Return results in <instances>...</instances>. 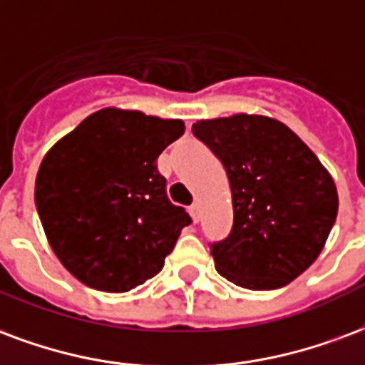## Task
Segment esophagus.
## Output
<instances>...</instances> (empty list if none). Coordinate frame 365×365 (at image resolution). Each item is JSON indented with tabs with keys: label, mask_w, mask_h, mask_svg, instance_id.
<instances>
[{
	"label": "esophagus",
	"mask_w": 365,
	"mask_h": 365,
	"mask_svg": "<svg viewBox=\"0 0 365 365\" xmlns=\"http://www.w3.org/2000/svg\"><path fill=\"white\" fill-rule=\"evenodd\" d=\"M190 215H191V218H193V222H199V205L197 203L191 205Z\"/></svg>",
	"instance_id": "obj_1"
}]
</instances>
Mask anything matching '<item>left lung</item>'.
<instances>
[{"instance_id":"8db88e82","label":"left lung","mask_w":365,"mask_h":365,"mask_svg":"<svg viewBox=\"0 0 365 365\" xmlns=\"http://www.w3.org/2000/svg\"><path fill=\"white\" fill-rule=\"evenodd\" d=\"M218 156L234 207L230 236L210 245L234 284L274 290L312 267L339 212L333 178L306 143L274 118L234 114L193 123Z\"/></svg>"}]
</instances>
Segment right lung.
I'll return each mask as SVG.
<instances>
[{
  "mask_svg": "<svg viewBox=\"0 0 365 365\" xmlns=\"http://www.w3.org/2000/svg\"><path fill=\"white\" fill-rule=\"evenodd\" d=\"M182 120L102 108L40 164L34 201L48 244L83 284L129 292L162 271L190 215L166 197L156 160Z\"/></svg>",
  "mask_w": 365,
  "mask_h": 365,
  "instance_id": "right-lung-1",
  "label": "right lung"
}]
</instances>
